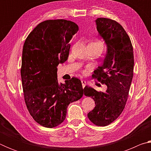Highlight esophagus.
Instances as JSON below:
<instances>
[{"mask_svg": "<svg viewBox=\"0 0 151 151\" xmlns=\"http://www.w3.org/2000/svg\"><path fill=\"white\" fill-rule=\"evenodd\" d=\"M81 83H82V85H83V88H85V86H86V81H84V80H81Z\"/></svg>", "mask_w": 151, "mask_h": 151, "instance_id": "esophagus-1", "label": "esophagus"}]
</instances>
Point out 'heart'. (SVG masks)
<instances>
[{
	"mask_svg": "<svg viewBox=\"0 0 151 151\" xmlns=\"http://www.w3.org/2000/svg\"><path fill=\"white\" fill-rule=\"evenodd\" d=\"M89 44H90V45H94L101 46V47H103H103H104V45H103V42L101 41V40H97V39H96V40H93V41L91 42L90 43H89Z\"/></svg>",
	"mask_w": 151,
	"mask_h": 151,
	"instance_id": "b5f03b06",
	"label": "heart"
}]
</instances>
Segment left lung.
<instances>
[{
    "label": "left lung",
    "instance_id": "obj_1",
    "mask_svg": "<svg viewBox=\"0 0 151 151\" xmlns=\"http://www.w3.org/2000/svg\"><path fill=\"white\" fill-rule=\"evenodd\" d=\"M95 22L107 53L93 77L105 84L106 90L99 92L86 86L84 94L91 96L96 104L88 118L96 126L104 127L115 121L124 109L133 77L134 55L131 39L119 22L106 18H98Z\"/></svg>",
    "mask_w": 151,
    "mask_h": 151
}]
</instances>
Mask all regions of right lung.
<instances>
[{
  "label": "right lung",
  "mask_w": 151,
  "mask_h": 151,
  "mask_svg": "<svg viewBox=\"0 0 151 151\" xmlns=\"http://www.w3.org/2000/svg\"><path fill=\"white\" fill-rule=\"evenodd\" d=\"M78 30V25L70 20H48L25 40L20 69L24 101L33 119L42 127L62 123L68 104L83 95L78 78L73 77L65 84L57 79V66L68 59L69 42Z\"/></svg>",
  "instance_id": "right-lung-1"
}]
</instances>
